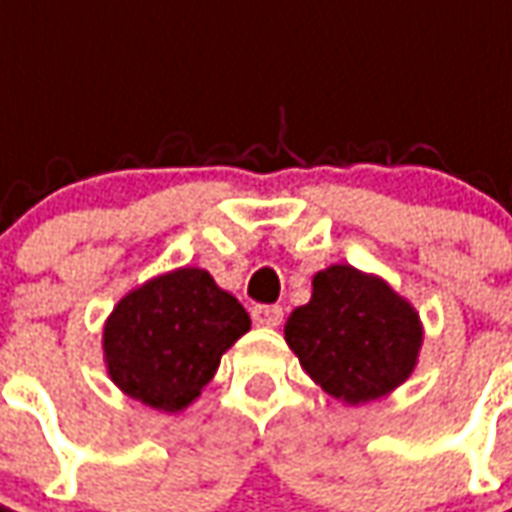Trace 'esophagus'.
<instances>
[{"mask_svg":"<svg viewBox=\"0 0 512 512\" xmlns=\"http://www.w3.org/2000/svg\"><path fill=\"white\" fill-rule=\"evenodd\" d=\"M252 321L255 326H263V329H274L282 323V307H274V304H257L252 310Z\"/></svg>","mask_w":512,"mask_h":512,"instance_id":"esophagus-1","label":"esophagus"}]
</instances>
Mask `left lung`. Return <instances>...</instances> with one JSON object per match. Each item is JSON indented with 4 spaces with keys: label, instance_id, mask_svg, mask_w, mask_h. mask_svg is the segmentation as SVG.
Here are the masks:
<instances>
[{
    "label": "left lung",
    "instance_id": "obj_1",
    "mask_svg": "<svg viewBox=\"0 0 512 512\" xmlns=\"http://www.w3.org/2000/svg\"><path fill=\"white\" fill-rule=\"evenodd\" d=\"M285 340L326 395L359 406L411 378L425 329L386 279L334 263L312 277L310 301L290 312Z\"/></svg>",
    "mask_w": 512,
    "mask_h": 512
}]
</instances>
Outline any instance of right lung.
I'll return each mask as SVG.
<instances>
[{"mask_svg":"<svg viewBox=\"0 0 512 512\" xmlns=\"http://www.w3.org/2000/svg\"><path fill=\"white\" fill-rule=\"evenodd\" d=\"M249 326V312L205 268H175L147 279L109 312L101 340L106 373L123 395L178 414L200 397L224 351Z\"/></svg>","mask_w":512,"mask_h":512,"instance_id":"obj_1","label":"right lung"}]
</instances>
